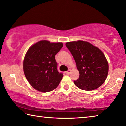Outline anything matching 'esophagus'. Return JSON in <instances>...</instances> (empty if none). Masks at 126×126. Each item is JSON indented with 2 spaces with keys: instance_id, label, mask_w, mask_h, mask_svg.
<instances>
[{
  "instance_id": "1",
  "label": "esophagus",
  "mask_w": 126,
  "mask_h": 126,
  "mask_svg": "<svg viewBox=\"0 0 126 126\" xmlns=\"http://www.w3.org/2000/svg\"><path fill=\"white\" fill-rule=\"evenodd\" d=\"M70 72H71V70H70V69H68V71H66V72H65V73H66V75H69Z\"/></svg>"
}]
</instances>
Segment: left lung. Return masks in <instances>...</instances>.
I'll use <instances>...</instances> for the list:
<instances>
[{
  "instance_id": "8db88e82",
  "label": "left lung",
  "mask_w": 126,
  "mask_h": 126,
  "mask_svg": "<svg viewBox=\"0 0 126 126\" xmlns=\"http://www.w3.org/2000/svg\"><path fill=\"white\" fill-rule=\"evenodd\" d=\"M66 46L75 60L80 76L74 81L76 87L85 91L97 89L107 77L108 64L103 53L90 43L69 42Z\"/></svg>"
}]
</instances>
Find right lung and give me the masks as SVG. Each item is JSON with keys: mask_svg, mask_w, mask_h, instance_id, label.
I'll list each match as a JSON object with an SVG mask.
<instances>
[{"mask_svg": "<svg viewBox=\"0 0 126 126\" xmlns=\"http://www.w3.org/2000/svg\"><path fill=\"white\" fill-rule=\"evenodd\" d=\"M63 46V43L41 41L27 51L23 61V70L29 83L41 92L53 91L59 85L63 76L57 70L55 56Z\"/></svg>", "mask_w": 126, "mask_h": 126, "instance_id": "right-lung-1", "label": "right lung"}]
</instances>
